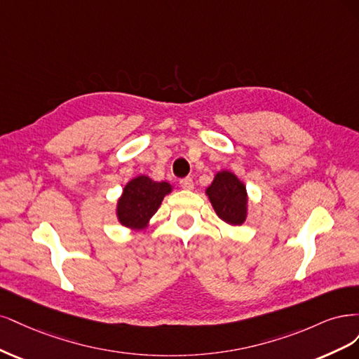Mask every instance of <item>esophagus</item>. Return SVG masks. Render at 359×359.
Instances as JSON below:
<instances>
[{
	"label": "esophagus",
	"mask_w": 359,
	"mask_h": 359,
	"mask_svg": "<svg viewBox=\"0 0 359 359\" xmlns=\"http://www.w3.org/2000/svg\"><path fill=\"white\" fill-rule=\"evenodd\" d=\"M180 187H182L183 189L191 191V189H194V180H192L191 177H184V179L180 180Z\"/></svg>",
	"instance_id": "34e87169"
}]
</instances>
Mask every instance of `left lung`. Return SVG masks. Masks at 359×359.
<instances>
[{
  "mask_svg": "<svg viewBox=\"0 0 359 359\" xmlns=\"http://www.w3.org/2000/svg\"><path fill=\"white\" fill-rule=\"evenodd\" d=\"M205 195L213 205L219 219L229 225H241L248 217L246 187L234 172L222 170L216 176Z\"/></svg>",
  "mask_w": 359,
  "mask_h": 359,
  "instance_id": "obj_1",
  "label": "left lung"
}]
</instances>
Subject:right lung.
I'll return each instance as SVG.
<instances>
[{
	"label": "right lung",
	"instance_id": "1",
	"mask_svg": "<svg viewBox=\"0 0 359 359\" xmlns=\"http://www.w3.org/2000/svg\"><path fill=\"white\" fill-rule=\"evenodd\" d=\"M172 191L168 182H155L147 176H137L125 184L116 205L118 221L131 229H144L163 203L164 196Z\"/></svg>",
	"mask_w": 359,
	"mask_h": 359
}]
</instances>
